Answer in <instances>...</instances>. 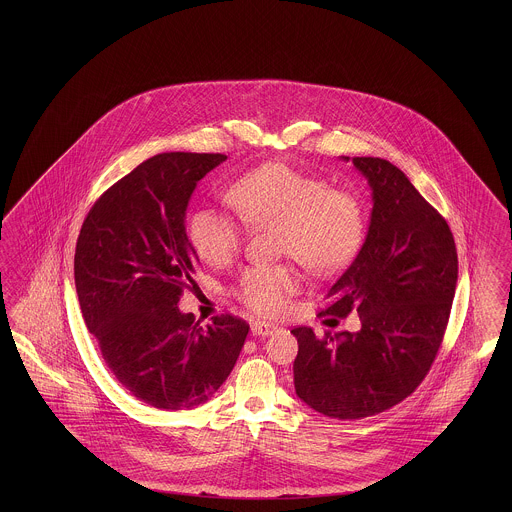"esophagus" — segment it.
<instances>
[{"instance_id": "obj_1", "label": "esophagus", "mask_w": 512, "mask_h": 512, "mask_svg": "<svg viewBox=\"0 0 512 512\" xmlns=\"http://www.w3.org/2000/svg\"><path fill=\"white\" fill-rule=\"evenodd\" d=\"M251 332H253V336L266 338V336H272L276 332V326L264 323V321H257V323H253V326H251Z\"/></svg>"}]
</instances>
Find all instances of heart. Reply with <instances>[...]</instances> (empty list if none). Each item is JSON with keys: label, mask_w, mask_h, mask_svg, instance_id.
<instances>
[{"label": "heart", "mask_w": 512, "mask_h": 512, "mask_svg": "<svg viewBox=\"0 0 512 512\" xmlns=\"http://www.w3.org/2000/svg\"><path fill=\"white\" fill-rule=\"evenodd\" d=\"M240 217L253 227H279V249L317 274L338 272L364 238V208L355 193L330 187L325 178L287 163H266L229 191ZM191 246L206 263L225 264L242 246L234 217L197 208L187 223ZM300 276L289 266H253L238 279L240 300L264 315L287 308Z\"/></svg>", "instance_id": "1"}]
</instances>
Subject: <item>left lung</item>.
<instances>
[{
  "label": "left lung",
  "mask_w": 512,
  "mask_h": 512,
  "mask_svg": "<svg viewBox=\"0 0 512 512\" xmlns=\"http://www.w3.org/2000/svg\"><path fill=\"white\" fill-rule=\"evenodd\" d=\"M353 165L372 189L368 234L319 317L355 310L362 326L325 338L310 326L291 330L296 396L340 420L383 413L415 392L443 341L458 281L449 225L409 178L381 157H353Z\"/></svg>",
  "instance_id": "obj_1"
}]
</instances>
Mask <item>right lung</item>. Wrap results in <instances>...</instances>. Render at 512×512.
Instances as JSON below:
<instances>
[{
    "label": "right lung",
    "mask_w": 512,
    "mask_h": 512,
    "mask_svg": "<svg viewBox=\"0 0 512 512\" xmlns=\"http://www.w3.org/2000/svg\"><path fill=\"white\" fill-rule=\"evenodd\" d=\"M225 159H146L95 201L78 234L75 285L86 326L122 387L157 409L208 402L248 336V323L229 313L201 326L178 310L199 264L187 240V204Z\"/></svg>",
    "instance_id": "obj_1"
}]
</instances>
